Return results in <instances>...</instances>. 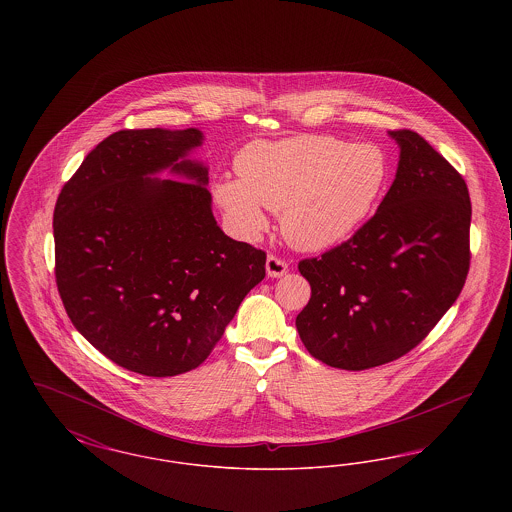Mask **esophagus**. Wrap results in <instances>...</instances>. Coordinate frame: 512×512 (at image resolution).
Returning <instances> with one entry per match:
<instances>
[{"mask_svg": "<svg viewBox=\"0 0 512 512\" xmlns=\"http://www.w3.org/2000/svg\"><path fill=\"white\" fill-rule=\"evenodd\" d=\"M288 272V263L276 255L267 257V274L270 278H282Z\"/></svg>", "mask_w": 512, "mask_h": 512, "instance_id": "34e87169", "label": "esophagus"}]
</instances>
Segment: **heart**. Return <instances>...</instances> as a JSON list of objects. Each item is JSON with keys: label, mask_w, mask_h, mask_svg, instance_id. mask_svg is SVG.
<instances>
[{"label": "heart", "mask_w": 512, "mask_h": 512, "mask_svg": "<svg viewBox=\"0 0 512 512\" xmlns=\"http://www.w3.org/2000/svg\"><path fill=\"white\" fill-rule=\"evenodd\" d=\"M240 178H217L211 195L228 226L255 240L280 211L286 240L322 251L349 240L372 217L390 182V157L372 142L295 136L253 142L236 157Z\"/></svg>", "instance_id": "heart-1"}]
</instances>
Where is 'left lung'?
I'll list each match as a JSON object with an SVG mask.
<instances>
[{
	"label": "left lung",
	"instance_id": "8db88e82",
	"mask_svg": "<svg viewBox=\"0 0 512 512\" xmlns=\"http://www.w3.org/2000/svg\"><path fill=\"white\" fill-rule=\"evenodd\" d=\"M399 146L395 180L351 240L299 263L311 299L295 318L324 365L366 370L409 353L463 290L470 265V197L463 176L413 130Z\"/></svg>",
	"mask_w": 512,
	"mask_h": 512
}]
</instances>
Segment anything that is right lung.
<instances>
[{"label": "right lung", "mask_w": 512, "mask_h": 512, "mask_svg": "<svg viewBox=\"0 0 512 512\" xmlns=\"http://www.w3.org/2000/svg\"><path fill=\"white\" fill-rule=\"evenodd\" d=\"M197 128L121 130L94 147L53 213L55 278L74 328L144 376L201 365L267 255L220 230ZM180 177L159 179L161 171ZM189 182L186 183L185 180Z\"/></svg>", "instance_id": "right-lung-1"}]
</instances>
